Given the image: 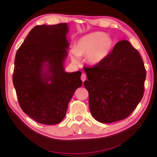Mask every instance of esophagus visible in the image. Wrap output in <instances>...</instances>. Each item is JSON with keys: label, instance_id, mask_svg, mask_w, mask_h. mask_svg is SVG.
I'll list each match as a JSON object with an SVG mask.
<instances>
[{"label": "esophagus", "instance_id": "obj_1", "mask_svg": "<svg viewBox=\"0 0 157 157\" xmlns=\"http://www.w3.org/2000/svg\"><path fill=\"white\" fill-rule=\"evenodd\" d=\"M81 80H82V82H84V81H85V80H86V75H85V74H82V75H81Z\"/></svg>", "mask_w": 157, "mask_h": 157}]
</instances>
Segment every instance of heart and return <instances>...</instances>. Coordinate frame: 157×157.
Segmentation results:
<instances>
[{
	"label": "heart",
	"mask_w": 157,
	"mask_h": 157,
	"mask_svg": "<svg viewBox=\"0 0 157 157\" xmlns=\"http://www.w3.org/2000/svg\"><path fill=\"white\" fill-rule=\"evenodd\" d=\"M113 45L111 39L105 33L94 32L84 35L71 47L69 54L75 63H78L80 56H86L87 62L91 65L101 63L109 54Z\"/></svg>",
	"instance_id": "1"
}]
</instances>
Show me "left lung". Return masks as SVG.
Segmentation results:
<instances>
[{
  "label": "left lung",
  "mask_w": 157,
  "mask_h": 157,
  "mask_svg": "<svg viewBox=\"0 0 157 157\" xmlns=\"http://www.w3.org/2000/svg\"><path fill=\"white\" fill-rule=\"evenodd\" d=\"M88 80L90 113L96 121L111 123L125 119L144 94L146 71L141 57L130 42L121 40L101 63L84 67Z\"/></svg>",
  "instance_id": "left-lung-1"
}]
</instances>
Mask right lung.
<instances>
[{
	"label": "right lung",
	"mask_w": 157,
	"mask_h": 157,
	"mask_svg": "<svg viewBox=\"0 0 157 157\" xmlns=\"http://www.w3.org/2000/svg\"><path fill=\"white\" fill-rule=\"evenodd\" d=\"M67 33L66 23L36 25L16 52L12 79L19 104L40 124L62 121L75 90L82 86L80 71L64 69Z\"/></svg>",
	"instance_id": "right-lung-1"
}]
</instances>
